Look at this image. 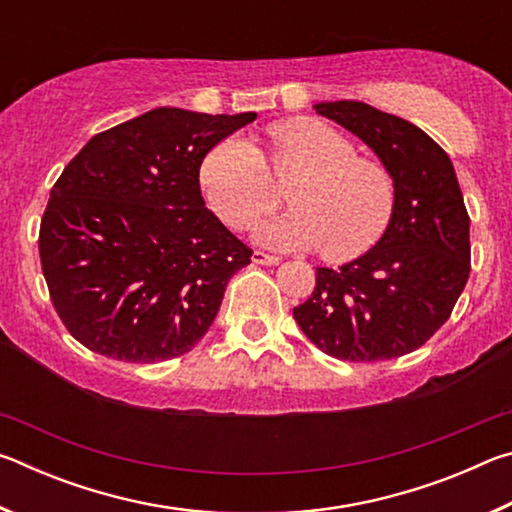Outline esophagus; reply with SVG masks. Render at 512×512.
<instances>
[{"instance_id":"1","label":"esophagus","mask_w":512,"mask_h":512,"mask_svg":"<svg viewBox=\"0 0 512 512\" xmlns=\"http://www.w3.org/2000/svg\"><path fill=\"white\" fill-rule=\"evenodd\" d=\"M253 262L255 264H262V266H275V264H280L282 259L277 257V255H268V253H264V250H255Z\"/></svg>"}]
</instances>
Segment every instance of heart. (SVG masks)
I'll return each instance as SVG.
<instances>
[{
  "label": "heart",
  "instance_id": "b5f03b06",
  "mask_svg": "<svg viewBox=\"0 0 512 512\" xmlns=\"http://www.w3.org/2000/svg\"><path fill=\"white\" fill-rule=\"evenodd\" d=\"M266 140V158L228 137L203 160L201 187L230 228H250L275 205L271 178L293 176L284 192L291 210L262 225V244L318 248L329 262H350L384 237L397 201L388 167L357 155L350 137L311 117L268 126Z\"/></svg>",
  "mask_w": 512,
  "mask_h": 512
}]
</instances>
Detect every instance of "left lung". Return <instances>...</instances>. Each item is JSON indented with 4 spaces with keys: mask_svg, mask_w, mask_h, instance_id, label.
I'll use <instances>...</instances> for the list:
<instances>
[{
    "mask_svg": "<svg viewBox=\"0 0 512 512\" xmlns=\"http://www.w3.org/2000/svg\"><path fill=\"white\" fill-rule=\"evenodd\" d=\"M393 173L397 201L384 237L341 268H316L293 318L318 350L341 361L404 357L452 316L470 277V216L452 160L402 117L361 101L318 103Z\"/></svg>",
    "mask_w": 512,
    "mask_h": 512,
    "instance_id": "left-lung-1",
    "label": "left lung"
}]
</instances>
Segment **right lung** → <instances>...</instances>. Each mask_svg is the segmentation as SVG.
Here are the masks:
<instances>
[{
	"label": "right lung",
	"instance_id": "1",
	"mask_svg": "<svg viewBox=\"0 0 512 512\" xmlns=\"http://www.w3.org/2000/svg\"><path fill=\"white\" fill-rule=\"evenodd\" d=\"M255 112L155 108L94 135L60 173L40 221V264L67 332L128 363L203 339L253 250L205 207V155Z\"/></svg>",
	"mask_w": 512,
	"mask_h": 512
}]
</instances>
